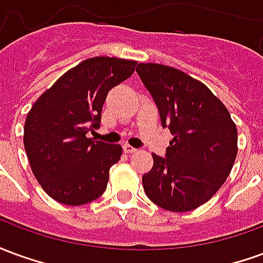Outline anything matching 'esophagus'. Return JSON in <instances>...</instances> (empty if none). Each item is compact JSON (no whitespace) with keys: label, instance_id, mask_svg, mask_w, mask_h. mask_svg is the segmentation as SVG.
<instances>
[{"label":"esophagus","instance_id":"34e87169","mask_svg":"<svg viewBox=\"0 0 263 263\" xmlns=\"http://www.w3.org/2000/svg\"><path fill=\"white\" fill-rule=\"evenodd\" d=\"M122 148H124V152H125V154H134V152H137V149L134 148V146H131L129 143H125Z\"/></svg>","mask_w":263,"mask_h":263}]
</instances>
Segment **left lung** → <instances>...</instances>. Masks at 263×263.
I'll use <instances>...</instances> for the list:
<instances>
[{"mask_svg": "<svg viewBox=\"0 0 263 263\" xmlns=\"http://www.w3.org/2000/svg\"><path fill=\"white\" fill-rule=\"evenodd\" d=\"M137 73L158 105L160 122L173 135L166 158L152 154L142 177L151 201L169 211H190L224 184L238 152L237 126L226 105L201 81L158 63H139Z\"/></svg>", "mask_w": 263, "mask_h": 263, "instance_id": "obj_1", "label": "left lung"}]
</instances>
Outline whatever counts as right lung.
I'll use <instances>...</instances> for the list:
<instances>
[{
    "mask_svg": "<svg viewBox=\"0 0 263 263\" xmlns=\"http://www.w3.org/2000/svg\"><path fill=\"white\" fill-rule=\"evenodd\" d=\"M135 60L100 56L83 60L37 98L24 126V146L32 173L50 197L83 205L107 189L109 167L121 145L92 141L108 91L134 73Z\"/></svg>",
    "mask_w": 263,
    "mask_h": 263,
    "instance_id": "1",
    "label": "right lung"
}]
</instances>
